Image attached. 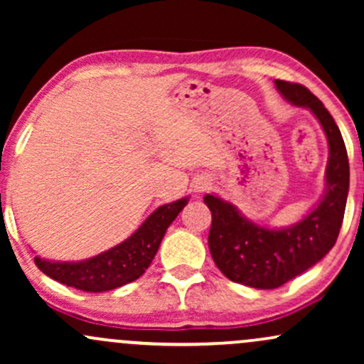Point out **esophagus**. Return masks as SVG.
<instances>
[{"mask_svg":"<svg viewBox=\"0 0 364 364\" xmlns=\"http://www.w3.org/2000/svg\"><path fill=\"white\" fill-rule=\"evenodd\" d=\"M208 188H210V183H208V179L200 178V179H196V181L193 183V190H195L196 195L203 193V191H207Z\"/></svg>","mask_w":364,"mask_h":364,"instance_id":"1","label":"esophagus"}]
</instances>
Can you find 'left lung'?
Segmentation results:
<instances>
[{
  "label": "left lung",
  "instance_id": "left-lung-1",
  "mask_svg": "<svg viewBox=\"0 0 364 364\" xmlns=\"http://www.w3.org/2000/svg\"><path fill=\"white\" fill-rule=\"evenodd\" d=\"M287 102L313 112L328 141L325 193L313 210L289 228L252 223L231 202L205 195L212 212L208 248L215 265L232 282L255 289H275L306 272L336 245L349 191V161L341 129L318 97L299 83L275 80Z\"/></svg>",
  "mask_w": 364,
  "mask_h": 364
}]
</instances>
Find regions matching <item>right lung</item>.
Returning a JSON list of instances; mask_svg holds the SVG:
<instances>
[{
	"instance_id": "obj_1",
	"label": "right lung",
	"mask_w": 364,
	"mask_h": 364,
	"mask_svg": "<svg viewBox=\"0 0 364 364\" xmlns=\"http://www.w3.org/2000/svg\"><path fill=\"white\" fill-rule=\"evenodd\" d=\"M188 203V196L154 210L128 240L80 262H53L36 257L39 270L75 289L104 292L136 281L156 257L166 231Z\"/></svg>"
}]
</instances>
